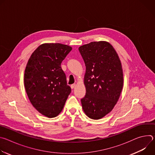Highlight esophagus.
I'll return each mask as SVG.
<instances>
[{"mask_svg":"<svg viewBox=\"0 0 155 155\" xmlns=\"http://www.w3.org/2000/svg\"><path fill=\"white\" fill-rule=\"evenodd\" d=\"M75 86H76V84H75V83L72 84H71V87L72 89H74V88Z\"/></svg>","mask_w":155,"mask_h":155,"instance_id":"34e87169","label":"esophagus"}]
</instances>
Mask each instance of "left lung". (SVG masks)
Returning a JSON list of instances; mask_svg holds the SVG:
<instances>
[{
	"label": "left lung",
	"mask_w": 155,
	"mask_h": 155,
	"mask_svg": "<svg viewBox=\"0 0 155 155\" xmlns=\"http://www.w3.org/2000/svg\"><path fill=\"white\" fill-rule=\"evenodd\" d=\"M78 50L86 66L82 108L88 117L99 120L112 111L120 97L123 86L121 63L107 41H92Z\"/></svg>",
	"instance_id": "8db88e82"
}]
</instances>
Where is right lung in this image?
Instances as JSON below:
<instances>
[{"label":"right lung","instance_id":"right-lung-1","mask_svg":"<svg viewBox=\"0 0 155 155\" xmlns=\"http://www.w3.org/2000/svg\"><path fill=\"white\" fill-rule=\"evenodd\" d=\"M72 50L61 43H44L31 54L25 72V86L34 107L48 118L58 116L71 93L61 64Z\"/></svg>","mask_w":155,"mask_h":155}]
</instances>
